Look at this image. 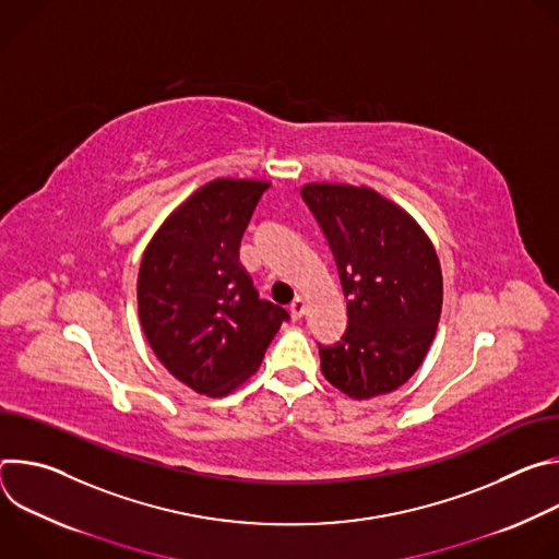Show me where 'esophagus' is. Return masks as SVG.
<instances>
[{
    "label": "esophagus",
    "instance_id": "obj_1",
    "mask_svg": "<svg viewBox=\"0 0 559 559\" xmlns=\"http://www.w3.org/2000/svg\"><path fill=\"white\" fill-rule=\"evenodd\" d=\"M289 313H292L294 321H300V318H302V313H305V300H302L300 296H296L294 302L289 305Z\"/></svg>",
    "mask_w": 559,
    "mask_h": 559
}]
</instances>
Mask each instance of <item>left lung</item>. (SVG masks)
Masks as SVG:
<instances>
[{"instance_id":"1","label":"left lung","mask_w":559,"mask_h":559,"mask_svg":"<svg viewBox=\"0 0 559 559\" xmlns=\"http://www.w3.org/2000/svg\"><path fill=\"white\" fill-rule=\"evenodd\" d=\"M300 197L321 225L347 300V330L318 345L325 378L356 401L405 384L436 336L442 272L423 227L371 188L309 183Z\"/></svg>"}]
</instances>
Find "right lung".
Here are the masks:
<instances>
[{
  "instance_id": "right-lung-1",
  "label": "right lung",
  "mask_w": 559,
  "mask_h": 559,
  "mask_svg": "<svg viewBox=\"0 0 559 559\" xmlns=\"http://www.w3.org/2000/svg\"><path fill=\"white\" fill-rule=\"evenodd\" d=\"M270 188L216 179L158 227L143 252L136 300L143 334L164 367L197 393L243 384L289 313L261 300L238 263L243 231Z\"/></svg>"
}]
</instances>
